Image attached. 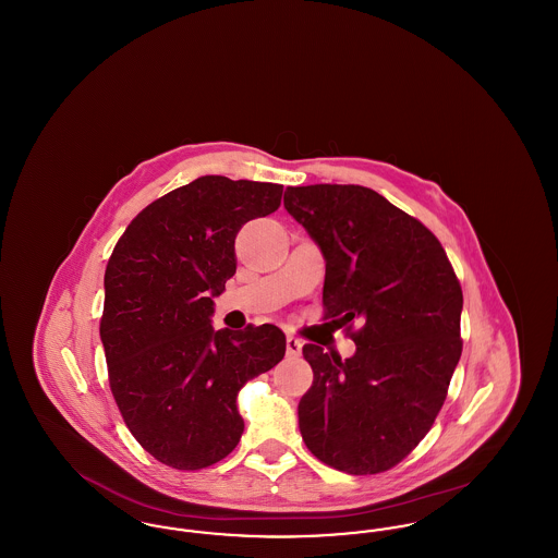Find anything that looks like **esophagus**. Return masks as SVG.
I'll return each mask as SVG.
<instances>
[{"label":"esophagus","mask_w":558,"mask_h":558,"mask_svg":"<svg viewBox=\"0 0 558 558\" xmlns=\"http://www.w3.org/2000/svg\"><path fill=\"white\" fill-rule=\"evenodd\" d=\"M301 349H303V343H301L296 337L289 335V337H287V355H289V357H299V355H301Z\"/></svg>","instance_id":"1"}]
</instances>
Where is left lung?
<instances>
[{
	"mask_svg": "<svg viewBox=\"0 0 558 558\" xmlns=\"http://www.w3.org/2000/svg\"><path fill=\"white\" fill-rule=\"evenodd\" d=\"M284 209L324 255L326 318L362 322L347 360L303 347L314 371L299 401L303 441L337 471L383 473L446 401L462 353V289L433 232L371 187H287Z\"/></svg>",
	"mask_w": 558,
	"mask_h": 558,
	"instance_id": "left-lung-1",
	"label": "left lung"
}]
</instances>
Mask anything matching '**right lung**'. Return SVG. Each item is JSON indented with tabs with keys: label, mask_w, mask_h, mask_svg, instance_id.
<instances>
[{
	"label": "right lung",
	"mask_w": 558,
	"mask_h": 558,
	"mask_svg": "<svg viewBox=\"0 0 558 558\" xmlns=\"http://www.w3.org/2000/svg\"><path fill=\"white\" fill-rule=\"evenodd\" d=\"M280 198V184L203 175L140 213L108 259L100 339L110 391L137 444L178 471L239 446L240 389L284 357L274 324H211L213 296L236 271L240 228Z\"/></svg>",
	"instance_id": "1"
}]
</instances>
